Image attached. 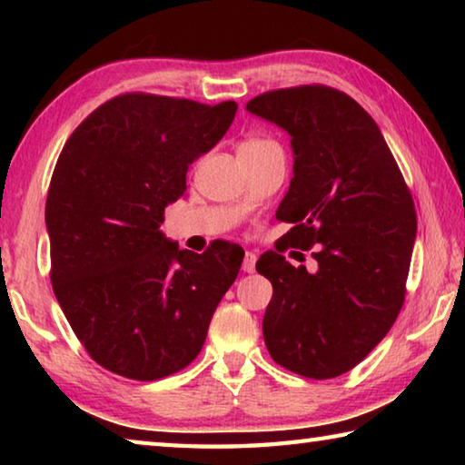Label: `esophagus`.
Returning a JSON list of instances; mask_svg holds the SVG:
<instances>
[{
  "label": "esophagus",
  "mask_w": 465,
  "mask_h": 465,
  "mask_svg": "<svg viewBox=\"0 0 465 465\" xmlns=\"http://www.w3.org/2000/svg\"><path fill=\"white\" fill-rule=\"evenodd\" d=\"M242 269H243V272H254L256 271V254H254V252H246V254H243Z\"/></svg>",
  "instance_id": "obj_1"
}]
</instances>
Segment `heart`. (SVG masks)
Instances as JSON below:
<instances>
[{"label":"heart","mask_w":465,"mask_h":465,"mask_svg":"<svg viewBox=\"0 0 465 465\" xmlns=\"http://www.w3.org/2000/svg\"><path fill=\"white\" fill-rule=\"evenodd\" d=\"M266 145H271V141H266V139H246V141H242V143H240L238 152H256V149L266 147Z\"/></svg>","instance_id":"heart-1"}]
</instances>
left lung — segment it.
Instances as JSON below:
<instances>
[{"instance_id":"1","label":"left lung","mask_w":465,"mask_h":465,"mask_svg":"<svg viewBox=\"0 0 465 465\" xmlns=\"http://www.w3.org/2000/svg\"><path fill=\"white\" fill-rule=\"evenodd\" d=\"M287 131L293 178L277 219L289 246L316 243V266L295 269L266 252L256 271L272 282L262 334L274 363L330 380L361 363L404 303L416 213L377 123L324 85L274 90L246 104Z\"/></svg>"}]
</instances>
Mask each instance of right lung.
<instances>
[{"mask_svg": "<svg viewBox=\"0 0 465 465\" xmlns=\"http://www.w3.org/2000/svg\"><path fill=\"white\" fill-rule=\"evenodd\" d=\"M217 106L123 94L94 110L54 166L46 196L54 297L90 357L153 381L199 355L243 250H184L160 225L186 193V172L232 127Z\"/></svg>", "mask_w": 465, "mask_h": 465, "instance_id": "add662e5", "label": "right lung"}]
</instances>
